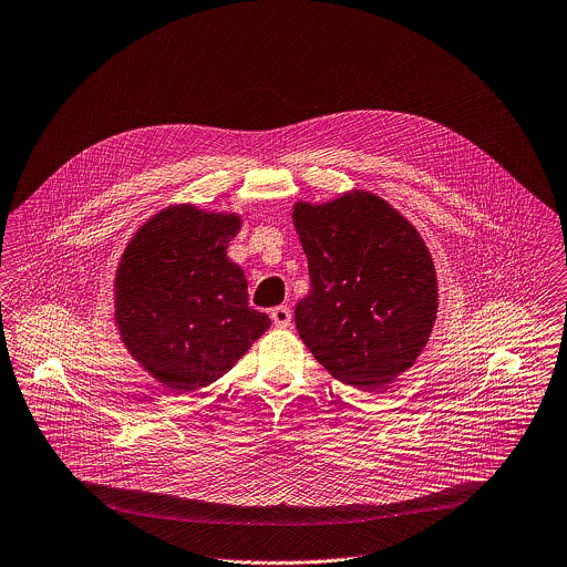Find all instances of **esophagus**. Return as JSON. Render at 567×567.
<instances>
[{
	"label": "esophagus",
	"instance_id": "obj_1",
	"mask_svg": "<svg viewBox=\"0 0 567 567\" xmlns=\"http://www.w3.org/2000/svg\"><path fill=\"white\" fill-rule=\"evenodd\" d=\"M271 320H274V324L278 327V329H287V327H291V309L289 307H276V309H271Z\"/></svg>",
	"mask_w": 567,
	"mask_h": 567
}]
</instances>
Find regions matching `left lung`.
I'll use <instances>...</instances> for the list:
<instances>
[{
	"label": "left lung",
	"instance_id": "1",
	"mask_svg": "<svg viewBox=\"0 0 567 567\" xmlns=\"http://www.w3.org/2000/svg\"><path fill=\"white\" fill-rule=\"evenodd\" d=\"M293 226L311 276L296 307L300 338L348 385L394 381L427 346L439 313L436 269L419 229L368 190L298 202Z\"/></svg>",
	"mask_w": 567,
	"mask_h": 567
}]
</instances>
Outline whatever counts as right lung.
<instances>
[{"label": "right lung", "mask_w": 567, "mask_h": 567, "mask_svg": "<svg viewBox=\"0 0 567 567\" xmlns=\"http://www.w3.org/2000/svg\"><path fill=\"white\" fill-rule=\"evenodd\" d=\"M243 219L175 204L153 215L115 269V327L128 354L162 385L193 392L221 379L271 324L247 307L227 245Z\"/></svg>", "instance_id": "1"}]
</instances>
